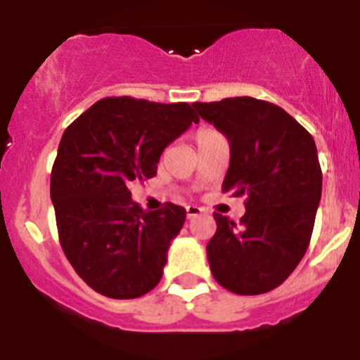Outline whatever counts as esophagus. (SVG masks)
Masks as SVG:
<instances>
[{
	"label": "esophagus",
	"mask_w": 360,
	"mask_h": 360,
	"mask_svg": "<svg viewBox=\"0 0 360 360\" xmlns=\"http://www.w3.org/2000/svg\"><path fill=\"white\" fill-rule=\"evenodd\" d=\"M187 218H195V216H198V214H202V211L203 209L202 207H196V205H187Z\"/></svg>",
	"instance_id": "esophagus-1"
}]
</instances>
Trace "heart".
I'll return each mask as SVG.
<instances>
[{
  "label": "heart",
  "mask_w": 360,
  "mask_h": 360,
  "mask_svg": "<svg viewBox=\"0 0 360 360\" xmlns=\"http://www.w3.org/2000/svg\"><path fill=\"white\" fill-rule=\"evenodd\" d=\"M207 131H212V129H207V128H203V129H200L198 133H196V136L198 135H202V133H207Z\"/></svg>",
  "instance_id": "heart-1"
}]
</instances>
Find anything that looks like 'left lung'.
Masks as SVG:
<instances>
[{"label": "left lung", "instance_id": "8db88e82", "mask_svg": "<svg viewBox=\"0 0 360 360\" xmlns=\"http://www.w3.org/2000/svg\"><path fill=\"white\" fill-rule=\"evenodd\" d=\"M229 139L224 193L245 196L240 224L216 212L207 257L216 281L240 295L274 290L310 243L323 173L316 142L283 108L252 97L195 103Z\"/></svg>", "mask_w": 360, "mask_h": 360}]
</instances>
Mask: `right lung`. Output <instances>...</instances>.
Masks as SVG:
<instances>
[{"mask_svg": "<svg viewBox=\"0 0 360 360\" xmlns=\"http://www.w3.org/2000/svg\"><path fill=\"white\" fill-rule=\"evenodd\" d=\"M198 115L187 103L106 97L63 133L50 178L63 252L79 278L111 299L148 294L162 279L186 209L144 211L129 182L157 174L164 148Z\"/></svg>", "mask_w": 360, "mask_h": 360, "instance_id": "add662e5", "label": "right lung"}]
</instances>
